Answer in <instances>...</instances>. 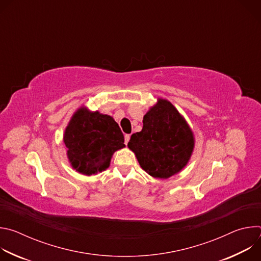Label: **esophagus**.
Segmentation results:
<instances>
[{
  "label": "esophagus",
  "mask_w": 261,
  "mask_h": 261,
  "mask_svg": "<svg viewBox=\"0 0 261 261\" xmlns=\"http://www.w3.org/2000/svg\"><path fill=\"white\" fill-rule=\"evenodd\" d=\"M129 140H130V135H129V134H126V135H125V143L127 144V143L129 142Z\"/></svg>",
  "instance_id": "1"
}]
</instances>
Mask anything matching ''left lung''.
Segmentation results:
<instances>
[{"label":"left lung","mask_w":261,"mask_h":261,"mask_svg":"<svg viewBox=\"0 0 261 261\" xmlns=\"http://www.w3.org/2000/svg\"><path fill=\"white\" fill-rule=\"evenodd\" d=\"M140 132L131 135L128 147L140 167L156 178H168L188 164L195 145L192 129L178 110L166 99L144 115Z\"/></svg>","instance_id":"1"}]
</instances>
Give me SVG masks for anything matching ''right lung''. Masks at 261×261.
Instances as JSON below:
<instances>
[{"label":"right lung","instance_id":"right-lung-1","mask_svg":"<svg viewBox=\"0 0 261 261\" xmlns=\"http://www.w3.org/2000/svg\"><path fill=\"white\" fill-rule=\"evenodd\" d=\"M73 169L85 175L102 172L115 152L125 147L124 135L113 117L82 106L71 117L63 137Z\"/></svg>","mask_w":261,"mask_h":261}]
</instances>
